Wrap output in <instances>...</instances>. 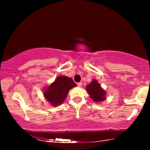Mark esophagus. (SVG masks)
I'll list each match as a JSON object with an SVG mask.
<instances>
[{
	"mask_svg": "<svg viewBox=\"0 0 150 150\" xmlns=\"http://www.w3.org/2000/svg\"><path fill=\"white\" fill-rule=\"evenodd\" d=\"M82 85H83V83H81V82H79V83H77V86H78V87H81V86H82Z\"/></svg>",
	"mask_w": 150,
	"mask_h": 150,
	"instance_id": "34e87169",
	"label": "esophagus"
}]
</instances>
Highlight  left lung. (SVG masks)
Returning <instances> with one entry per match:
<instances>
[{"mask_svg":"<svg viewBox=\"0 0 150 150\" xmlns=\"http://www.w3.org/2000/svg\"><path fill=\"white\" fill-rule=\"evenodd\" d=\"M87 90L91 98L95 102L100 103L105 100L106 92L96 80H93L89 85H87Z\"/></svg>","mask_w":150,"mask_h":150,"instance_id":"left-lung-1","label":"left lung"}]
</instances>
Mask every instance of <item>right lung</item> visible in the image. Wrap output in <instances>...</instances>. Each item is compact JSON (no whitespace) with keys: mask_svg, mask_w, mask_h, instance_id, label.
<instances>
[{"mask_svg":"<svg viewBox=\"0 0 150 150\" xmlns=\"http://www.w3.org/2000/svg\"><path fill=\"white\" fill-rule=\"evenodd\" d=\"M76 86L71 78L59 76L45 90L44 96L52 105H59L65 100L71 88Z\"/></svg>","mask_w":150,"mask_h":150,"instance_id":"right-lung-1","label":"right lung"}]
</instances>
